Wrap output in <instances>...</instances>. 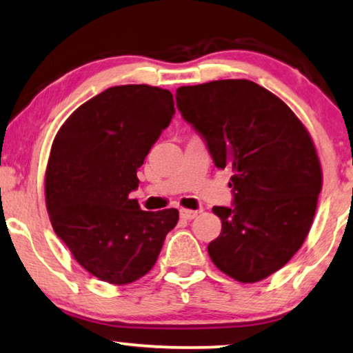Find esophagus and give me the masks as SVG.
Wrapping results in <instances>:
<instances>
[{
  "mask_svg": "<svg viewBox=\"0 0 353 353\" xmlns=\"http://www.w3.org/2000/svg\"><path fill=\"white\" fill-rule=\"evenodd\" d=\"M196 214H199V211H194V210H184V208L181 210V218H184V219H194Z\"/></svg>",
  "mask_w": 353,
  "mask_h": 353,
  "instance_id": "34e87169",
  "label": "esophagus"
}]
</instances>
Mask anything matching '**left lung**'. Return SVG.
<instances>
[{
    "label": "left lung",
    "mask_w": 353,
    "mask_h": 353,
    "mask_svg": "<svg viewBox=\"0 0 353 353\" xmlns=\"http://www.w3.org/2000/svg\"><path fill=\"white\" fill-rule=\"evenodd\" d=\"M177 110L232 169V206H214L223 228L210 242L216 268L258 283L292 258L312 228L323 174L308 130L285 103L245 79L179 87Z\"/></svg>",
    "instance_id": "1"
}]
</instances>
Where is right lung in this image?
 Segmentation results:
<instances>
[{
	"mask_svg": "<svg viewBox=\"0 0 353 353\" xmlns=\"http://www.w3.org/2000/svg\"><path fill=\"white\" fill-rule=\"evenodd\" d=\"M174 112L169 90L117 85L79 106L56 134L45 176L50 221L75 261L105 283L147 274L179 221L176 208L143 211L129 196Z\"/></svg>",
	"mask_w": 353,
	"mask_h": 353,
	"instance_id": "1",
	"label": "right lung"
}]
</instances>
